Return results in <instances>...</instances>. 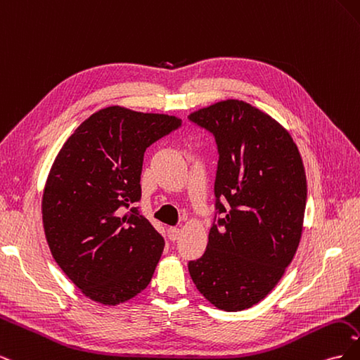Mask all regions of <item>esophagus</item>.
I'll use <instances>...</instances> for the list:
<instances>
[{
  "label": "esophagus",
  "instance_id": "esophagus-1",
  "mask_svg": "<svg viewBox=\"0 0 360 360\" xmlns=\"http://www.w3.org/2000/svg\"><path fill=\"white\" fill-rule=\"evenodd\" d=\"M168 237H169L171 242H176L177 238L180 237V228H177V226H169V228H168Z\"/></svg>",
  "mask_w": 360,
  "mask_h": 360
}]
</instances>
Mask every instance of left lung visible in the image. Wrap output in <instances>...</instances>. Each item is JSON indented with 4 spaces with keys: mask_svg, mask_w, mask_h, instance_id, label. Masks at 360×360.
Masks as SVG:
<instances>
[{
    "mask_svg": "<svg viewBox=\"0 0 360 360\" xmlns=\"http://www.w3.org/2000/svg\"><path fill=\"white\" fill-rule=\"evenodd\" d=\"M189 120L214 136L222 214L189 274L216 308L243 311L275 288L297 250L308 192L302 156L287 129L243 101L213 103Z\"/></svg>",
    "mask_w": 360,
    "mask_h": 360,
    "instance_id": "8db88e82",
    "label": "left lung"
}]
</instances>
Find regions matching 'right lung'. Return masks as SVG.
<instances>
[{
  "label": "right lung",
  "mask_w": 360,
  "mask_h": 360,
  "mask_svg": "<svg viewBox=\"0 0 360 360\" xmlns=\"http://www.w3.org/2000/svg\"><path fill=\"white\" fill-rule=\"evenodd\" d=\"M180 126L174 115L108 106L79 124L52 163L41 198L46 240L94 302L114 307L150 284L165 242L134 205L147 147Z\"/></svg>",
  "instance_id": "1"
}]
</instances>
